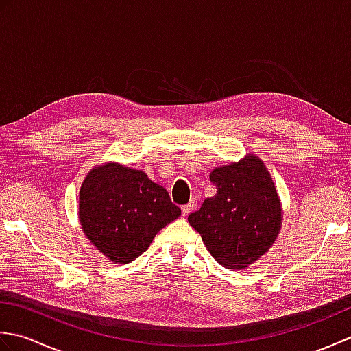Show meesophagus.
<instances>
[{
    "label": "esophagus",
    "instance_id": "esophagus-1",
    "mask_svg": "<svg viewBox=\"0 0 351 351\" xmlns=\"http://www.w3.org/2000/svg\"><path fill=\"white\" fill-rule=\"evenodd\" d=\"M195 206H196V199H193V200H190V202L187 204V205H184L182 206V215L184 217H187V215L195 210Z\"/></svg>",
    "mask_w": 351,
    "mask_h": 351
}]
</instances>
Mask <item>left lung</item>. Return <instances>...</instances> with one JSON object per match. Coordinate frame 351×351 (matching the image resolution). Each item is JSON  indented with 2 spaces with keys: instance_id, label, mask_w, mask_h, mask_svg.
<instances>
[{
  "instance_id": "8db88e82",
  "label": "left lung",
  "mask_w": 351,
  "mask_h": 351,
  "mask_svg": "<svg viewBox=\"0 0 351 351\" xmlns=\"http://www.w3.org/2000/svg\"><path fill=\"white\" fill-rule=\"evenodd\" d=\"M210 181L217 195L205 199L189 223L219 264L241 270L264 255L279 234L278 191L264 162L253 154L214 169Z\"/></svg>"
}]
</instances>
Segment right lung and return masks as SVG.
Segmentation results:
<instances>
[{"mask_svg":"<svg viewBox=\"0 0 351 351\" xmlns=\"http://www.w3.org/2000/svg\"><path fill=\"white\" fill-rule=\"evenodd\" d=\"M80 221L96 249L117 264L138 258L160 229L181 215L166 189L140 170L108 162L80 190Z\"/></svg>","mask_w":351,"mask_h":351,"instance_id":"obj_1","label":"right lung"}]
</instances>
